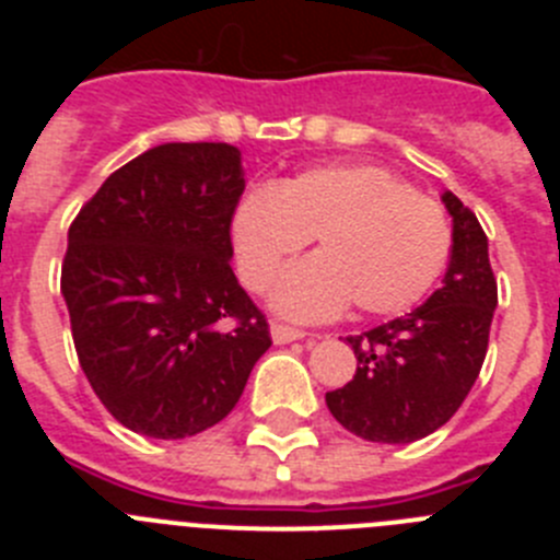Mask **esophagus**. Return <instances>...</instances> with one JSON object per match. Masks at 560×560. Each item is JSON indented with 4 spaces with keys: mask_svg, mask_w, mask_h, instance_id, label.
<instances>
[{
    "mask_svg": "<svg viewBox=\"0 0 560 560\" xmlns=\"http://www.w3.org/2000/svg\"><path fill=\"white\" fill-rule=\"evenodd\" d=\"M305 330H296V328H289V325H271V341L275 345H289V341H296V339H305Z\"/></svg>",
    "mask_w": 560,
    "mask_h": 560,
    "instance_id": "1",
    "label": "esophagus"
}]
</instances>
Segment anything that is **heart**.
Wrapping results in <instances>:
<instances>
[{"label":"heart","mask_w":560,"mask_h":560,"mask_svg":"<svg viewBox=\"0 0 560 560\" xmlns=\"http://www.w3.org/2000/svg\"><path fill=\"white\" fill-rule=\"evenodd\" d=\"M237 275L264 291L280 266L316 241V255L280 275L271 303L294 319L409 311L438 283L452 252V224L378 165H319L277 187L257 185L232 212Z\"/></svg>","instance_id":"b5f03b06"}]
</instances>
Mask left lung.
I'll list each match as a JSON object with an SVG mask.
<instances>
[{
	"instance_id": "1",
	"label": "left lung",
	"mask_w": 560,
	"mask_h": 560,
	"mask_svg": "<svg viewBox=\"0 0 560 560\" xmlns=\"http://www.w3.org/2000/svg\"><path fill=\"white\" fill-rule=\"evenodd\" d=\"M452 260L443 285L412 314L348 336L359 368L325 395L330 415L370 443H415L459 409L488 353L497 280L488 237L463 201L446 190Z\"/></svg>"
}]
</instances>
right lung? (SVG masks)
<instances>
[{
    "mask_svg": "<svg viewBox=\"0 0 560 560\" xmlns=\"http://www.w3.org/2000/svg\"><path fill=\"white\" fill-rule=\"evenodd\" d=\"M244 187L235 145L167 142L114 171L69 226L61 294L78 361L131 432L215 427L271 348L230 266Z\"/></svg>",
    "mask_w": 560,
    "mask_h": 560,
    "instance_id": "obj_1",
    "label": "right lung"
}]
</instances>
